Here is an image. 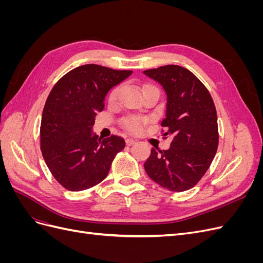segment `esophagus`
Returning a JSON list of instances; mask_svg holds the SVG:
<instances>
[{
    "label": "esophagus",
    "instance_id": "obj_1",
    "mask_svg": "<svg viewBox=\"0 0 263 263\" xmlns=\"http://www.w3.org/2000/svg\"><path fill=\"white\" fill-rule=\"evenodd\" d=\"M134 144H136V140H135V139H132V138L126 139V145L127 146H133Z\"/></svg>",
    "mask_w": 263,
    "mask_h": 263
}]
</instances>
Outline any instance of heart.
Segmentation results:
<instances>
[{
    "label": "heart",
    "mask_w": 263,
    "mask_h": 263,
    "mask_svg": "<svg viewBox=\"0 0 263 263\" xmlns=\"http://www.w3.org/2000/svg\"><path fill=\"white\" fill-rule=\"evenodd\" d=\"M118 92H119L118 86L114 87V89L109 92L108 94L109 103H113L116 101ZM147 122H148L147 118L145 117L138 116V115H130V116L124 117L122 119L121 124L123 126V128H125L127 132H129L132 134H140L142 130H144Z\"/></svg>",
    "instance_id": "obj_1"
}]
</instances>
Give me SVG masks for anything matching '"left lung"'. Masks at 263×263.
I'll return each instance as SVG.
<instances>
[{"mask_svg":"<svg viewBox=\"0 0 263 263\" xmlns=\"http://www.w3.org/2000/svg\"><path fill=\"white\" fill-rule=\"evenodd\" d=\"M166 93L163 137L168 150L151 149L145 162L149 178L164 189L183 192L197 184L218 148L217 113L206 86L187 69L168 65L144 71Z\"/></svg>","mask_w":263,"mask_h":263,"instance_id":"1","label":"left lung"}]
</instances>
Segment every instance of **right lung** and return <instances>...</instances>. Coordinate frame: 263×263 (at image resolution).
<instances>
[{"label": "right lung", "instance_id": "add662e5", "mask_svg": "<svg viewBox=\"0 0 263 263\" xmlns=\"http://www.w3.org/2000/svg\"><path fill=\"white\" fill-rule=\"evenodd\" d=\"M132 73L84 65L53 85L43 110L41 149L53 178L65 189L77 192L99 184L125 148L122 137L112 135L102 139L92 127L104 108L107 92Z\"/></svg>", "mask_w": 263, "mask_h": 263}]
</instances>
